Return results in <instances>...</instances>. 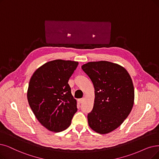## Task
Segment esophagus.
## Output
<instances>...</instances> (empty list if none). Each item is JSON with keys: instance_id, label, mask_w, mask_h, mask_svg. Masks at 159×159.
Segmentation results:
<instances>
[{"instance_id": "obj_1", "label": "esophagus", "mask_w": 159, "mask_h": 159, "mask_svg": "<svg viewBox=\"0 0 159 159\" xmlns=\"http://www.w3.org/2000/svg\"><path fill=\"white\" fill-rule=\"evenodd\" d=\"M84 101V98H80V99H79V100H78V102L81 104V103L83 102Z\"/></svg>"}]
</instances>
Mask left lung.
I'll return each mask as SVG.
<instances>
[{
  "label": "left lung",
  "instance_id": "obj_1",
  "mask_svg": "<svg viewBox=\"0 0 159 159\" xmlns=\"http://www.w3.org/2000/svg\"><path fill=\"white\" fill-rule=\"evenodd\" d=\"M81 68L94 88L93 108L87 115L89 125L99 134H107L119 127L132 110V79L125 68L108 61L90 62Z\"/></svg>",
  "mask_w": 159,
  "mask_h": 159
}]
</instances>
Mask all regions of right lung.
Wrapping results in <instances>:
<instances>
[{
	"label": "right lung",
	"instance_id": "obj_1",
	"mask_svg": "<svg viewBox=\"0 0 159 159\" xmlns=\"http://www.w3.org/2000/svg\"><path fill=\"white\" fill-rule=\"evenodd\" d=\"M78 62L55 60L37 69L29 81L27 99L39 121L50 131L66 129L77 111L68 80Z\"/></svg>",
	"mask_w": 159,
	"mask_h": 159
}]
</instances>
